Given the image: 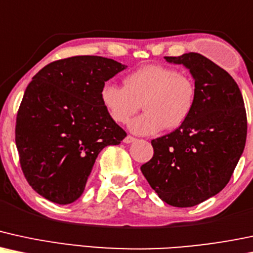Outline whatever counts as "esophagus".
<instances>
[{
	"instance_id": "obj_1",
	"label": "esophagus",
	"mask_w": 253,
	"mask_h": 253,
	"mask_svg": "<svg viewBox=\"0 0 253 253\" xmlns=\"http://www.w3.org/2000/svg\"><path fill=\"white\" fill-rule=\"evenodd\" d=\"M136 141V138L135 137H132V136H130V135H127L126 138L123 139V142L124 143H126V144H129V143H132V142H135Z\"/></svg>"
}]
</instances>
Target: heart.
Returning a JSON list of instances; mask_svg holds the SVG:
<instances>
[{
  "label": "heart",
  "instance_id": "heart-1",
  "mask_svg": "<svg viewBox=\"0 0 253 253\" xmlns=\"http://www.w3.org/2000/svg\"><path fill=\"white\" fill-rule=\"evenodd\" d=\"M195 85L175 68L147 65L124 78V86L105 83L100 102L110 117L126 123L143 104L144 114L129 122L136 135H155L163 129H176L185 123L195 104Z\"/></svg>",
  "mask_w": 253,
  "mask_h": 253
}]
</instances>
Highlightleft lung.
Instances as JSON below:
<instances>
[{
	"label": "left lung",
	"mask_w": 253,
	"mask_h": 253,
	"mask_svg": "<svg viewBox=\"0 0 253 253\" xmlns=\"http://www.w3.org/2000/svg\"><path fill=\"white\" fill-rule=\"evenodd\" d=\"M194 79L195 104L182 126L151 141L154 156L141 167L151 188L174 207H192L225 188L245 148L248 120L232 77L199 53L165 56Z\"/></svg>",
	"instance_id": "obj_1"
}]
</instances>
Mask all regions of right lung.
<instances>
[{"mask_svg":"<svg viewBox=\"0 0 253 253\" xmlns=\"http://www.w3.org/2000/svg\"><path fill=\"white\" fill-rule=\"evenodd\" d=\"M126 67L79 55L50 62L33 77L17 112L15 142L23 174L41 197L74 203L98 154L126 136L99 97L103 84Z\"/></svg>","mask_w":253,"mask_h":253,"instance_id":"right-lung-1","label":"right lung"}]
</instances>
